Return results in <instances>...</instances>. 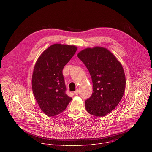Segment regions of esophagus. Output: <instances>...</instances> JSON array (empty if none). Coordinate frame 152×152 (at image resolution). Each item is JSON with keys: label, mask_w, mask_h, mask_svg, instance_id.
Segmentation results:
<instances>
[{"label": "esophagus", "mask_w": 152, "mask_h": 152, "mask_svg": "<svg viewBox=\"0 0 152 152\" xmlns=\"http://www.w3.org/2000/svg\"><path fill=\"white\" fill-rule=\"evenodd\" d=\"M74 93L75 95H78V94H79V90L77 89L76 91H75L74 92Z\"/></svg>", "instance_id": "34e87169"}]
</instances>
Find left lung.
Segmentation results:
<instances>
[{
  "label": "left lung",
  "mask_w": 152,
  "mask_h": 152,
  "mask_svg": "<svg viewBox=\"0 0 152 152\" xmlns=\"http://www.w3.org/2000/svg\"><path fill=\"white\" fill-rule=\"evenodd\" d=\"M77 56L88 69L93 84L86 109L92 115L105 116L116 107L124 94L126 79L122 64L108 50L101 47L86 48Z\"/></svg>",
  "instance_id": "left-lung-1"
}]
</instances>
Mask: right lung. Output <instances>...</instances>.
<instances>
[{
    "instance_id": "1",
    "label": "right lung",
    "mask_w": 152,
    "mask_h": 152,
    "mask_svg": "<svg viewBox=\"0 0 152 152\" xmlns=\"http://www.w3.org/2000/svg\"><path fill=\"white\" fill-rule=\"evenodd\" d=\"M77 50L75 45L54 44L37 59L32 75V89L42 110L49 116L65 110L72 98L66 93L63 69Z\"/></svg>"
}]
</instances>
